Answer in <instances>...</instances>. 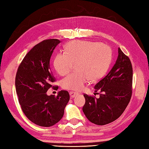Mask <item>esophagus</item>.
I'll return each mask as SVG.
<instances>
[{
	"mask_svg": "<svg viewBox=\"0 0 149 149\" xmlns=\"http://www.w3.org/2000/svg\"><path fill=\"white\" fill-rule=\"evenodd\" d=\"M77 95V93L74 92V91H70V96L71 98H74Z\"/></svg>",
	"mask_w": 149,
	"mask_h": 149,
	"instance_id": "esophagus-1",
	"label": "esophagus"
}]
</instances>
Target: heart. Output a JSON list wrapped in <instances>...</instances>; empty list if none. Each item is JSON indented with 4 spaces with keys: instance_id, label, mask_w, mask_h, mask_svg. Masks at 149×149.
I'll return each mask as SVG.
<instances>
[{
    "instance_id": "b5f03b06",
    "label": "heart",
    "mask_w": 149,
    "mask_h": 149,
    "mask_svg": "<svg viewBox=\"0 0 149 149\" xmlns=\"http://www.w3.org/2000/svg\"><path fill=\"white\" fill-rule=\"evenodd\" d=\"M66 52L57 54L54 66L60 75L71 71L76 63V72L63 79L62 87L66 90L81 91L90 79L102 77L109 65L111 50L105 44L88 41H74L65 46Z\"/></svg>"
}]
</instances>
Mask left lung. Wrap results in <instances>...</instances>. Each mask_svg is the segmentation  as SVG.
Masks as SVG:
<instances>
[{
	"label": "left lung",
	"instance_id": "1",
	"mask_svg": "<svg viewBox=\"0 0 149 149\" xmlns=\"http://www.w3.org/2000/svg\"><path fill=\"white\" fill-rule=\"evenodd\" d=\"M118 56L113 68L95 84L100 97L84 95L83 111L86 118L95 124L103 125L121 116L132 95V67L130 59L118 48Z\"/></svg>",
	"mask_w": 149,
	"mask_h": 149
}]
</instances>
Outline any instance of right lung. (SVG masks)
<instances>
[{"label":"right lung","instance_id":"1","mask_svg":"<svg viewBox=\"0 0 149 149\" xmlns=\"http://www.w3.org/2000/svg\"><path fill=\"white\" fill-rule=\"evenodd\" d=\"M59 43V40L49 39L38 43L24 57L16 75V91L21 108L28 119L42 127L58 123L70 99L67 91H59L57 97L47 94L56 81L50 59Z\"/></svg>","mask_w":149,"mask_h":149}]
</instances>
